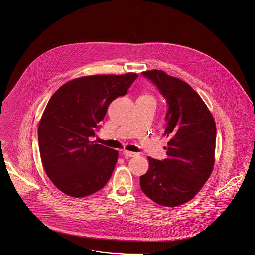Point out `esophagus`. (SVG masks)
<instances>
[{
	"mask_svg": "<svg viewBox=\"0 0 255 255\" xmlns=\"http://www.w3.org/2000/svg\"><path fill=\"white\" fill-rule=\"evenodd\" d=\"M122 154H123L124 156H126V157H132V156H135V155H136V153H133V152H129V151L124 150V151L122 152Z\"/></svg>",
	"mask_w": 255,
	"mask_h": 255,
	"instance_id": "esophagus-1",
	"label": "esophagus"
}]
</instances>
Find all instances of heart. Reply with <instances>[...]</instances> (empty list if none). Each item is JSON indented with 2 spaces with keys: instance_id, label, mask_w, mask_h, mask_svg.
Returning a JSON list of instances; mask_svg holds the SVG:
<instances>
[{
  "instance_id": "1",
  "label": "heart",
  "mask_w": 255,
  "mask_h": 255,
  "mask_svg": "<svg viewBox=\"0 0 255 255\" xmlns=\"http://www.w3.org/2000/svg\"><path fill=\"white\" fill-rule=\"evenodd\" d=\"M145 97H148V96H145ZM148 98H151V97H148ZM152 99V98H151Z\"/></svg>"
}]
</instances>
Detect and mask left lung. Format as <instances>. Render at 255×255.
Listing matches in <instances>:
<instances>
[{"instance_id": "8db88e82", "label": "left lung", "mask_w": 255, "mask_h": 255, "mask_svg": "<svg viewBox=\"0 0 255 255\" xmlns=\"http://www.w3.org/2000/svg\"><path fill=\"white\" fill-rule=\"evenodd\" d=\"M168 106L163 136L167 157L148 156L149 169L140 177L142 191L153 202L175 207L191 200L202 188L215 162L216 123L200 96L184 81L160 70L142 72Z\"/></svg>"}]
</instances>
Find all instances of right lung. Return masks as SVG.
I'll return each mask as SVG.
<instances>
[{
    "label": "right lung",
    "mask_w": 255,
    "mask_h": 255,
    "mask_svg": "<svg viewBox=\"0 0 255 255\" xmlns=\"http://www.w3.org/2000/svg\"><path fill=\"white\" fill-rule=\"evenodd\" d=\"M137 74L81 77L51 97L38 126L41 161L63 193L76 198L101 190L109 180L118 152L90 140L108 105L125 96Z\"/></svg>",
    "instance_id": "right-lung-1"
}]
</instances>
